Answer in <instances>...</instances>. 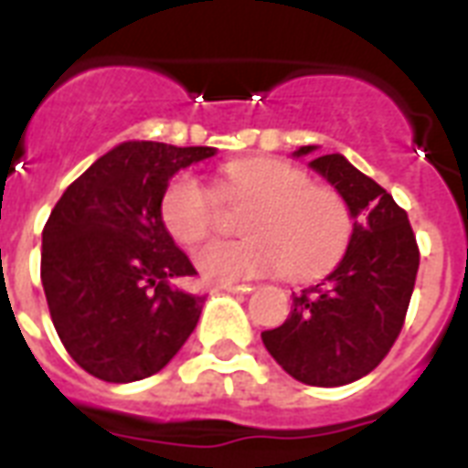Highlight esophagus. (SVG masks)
<instances>
[{"label": "esophagus", "mask_w": 468, "mask_h": 468, "mask_svg": "<svg viewBox=\"0 0 468 468\" xmlns=\"http://www.w3.org/2000/svg\"><path fill=\"white\" fill-rule=\"evenodd\" d=\"M218 289H223V292H230V293H250L255 286L252 284H220Z\"/></svg>", "instance_id": "esophagus-1"}]
</instances>
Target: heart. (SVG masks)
<instances>
[{"label":"heart","mask_w":468,"mask_h":468,"mask_svg":"<svg viewBox=\"0 0 468 468\" xmlns=\"http://www.w3.org/2000/svg\"><path fill=\"white\" fill-rule=\"evenodd\" d=\"M216 194L250 204L233 242H208L194 255L197 270L213 282H240L284 271L315 279L337 267L355 235L347 198L311 182L303 169L277 157H248L223 167ZM162 226L176 242L197 245L218 226L213 191L191 172H179L160 197Z\"/></svg>","instance_id":"heart-1"}]
</instances>
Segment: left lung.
I'll use <instances>...</instances> for the list:
<instances>
[{
  "mask_svg": "<svg viewBox=\"0 0 468 468\" xmlns=\"http://www.w3.org/2000/svg\"><path fill=\"white\" fill-rule=\"evenodd\" d=\"M313 145L296 150L308 155ZM342 197L355 235L337 270L293 293V311L262 342L277 364L308 386H345L367 377L391 352L406 323L420 250L408 213L384 186L342 155L311 162Z\"/></svg>",
  "mask_w": 468,
  "mask_h": 468,
  "instance_id": "left-lung-1",
  "label": "left lung"
}]
</instances>
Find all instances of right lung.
Masks as SVG:
<instances>
[{
  "label": "right lung",
  "instance_id": "right-lung-1",
  "mask_svg": "<svg viewBox=\"0 0 468 468\" xmlns=\"http://www.w3.org/2000/svg\"><path fill=\"white\" fill-rule=\"evenodd\" d=\"M213 148L123 143L77 176L55 204L40 250L48 311L87 374L128 384L165 367L197 327L204 296L169 284L197 277L162 226L169 176Z\"/></svg>",
  "mask_w": 468,
  "mask_h": 468
}]
</instances>
